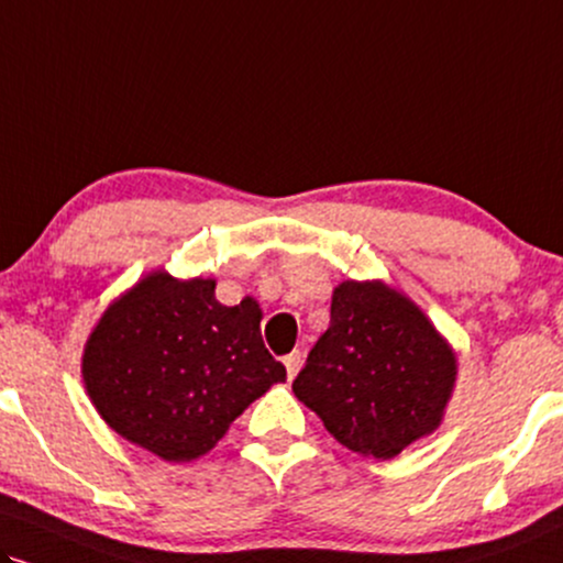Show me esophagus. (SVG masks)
Instances as JSON below:
<instances>
[{
	"mask_svg": "<svg viewBox=\"0 0 563 563\" xmlns=\"http://www.w3.org/2000/svg\"><path fill=\"white\" fill-rule=\"evenodd\" d=\"M302 363H305V355L300 350H295V352H289L287 357H284V365H287V376L289 378H295L297 373H300V367H302Z\"/></svg>",
	"mask_w": 563,
	"mask_h": 563,
	"instance_id": "1",
	"label": "esophagus"
}]
</instances>
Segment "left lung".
<instances>
[{"mask_svg":"<svg viewBox=\"0 0 563 563\" xmlns=\"http://www.w3.org/2000/svg\"><path fill=\"white\" fill-rule=\"evenodd\" d=\"M454 378V352L418 305L380 282H344L292 391L346 449L391 460L439 428Z\"/></svg>","mask_w":563,"mask_h":563,"instance_id":"1","label":"left lung"}]
</instances>
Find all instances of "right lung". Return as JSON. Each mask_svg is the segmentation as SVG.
Here are the masks:
<instances>
[{
  "instance_id": "add662e5",
  "label": "right lung",
  "mask_w": 563,
  "mask_h": 563,
  "mask_svg": "<svg viewBox=\"0 0 563 563\" xmlns=\"http://www.w3.org/2000/svg\"><path fill=\"white\" fill-rule=\"evenodd\" d=\"M213 279L151 274L103 313L82 355L101 418L166 462L217 446L234 418L287 378L261 336V308H227Z\"/></svg>"
}]
</instances>
